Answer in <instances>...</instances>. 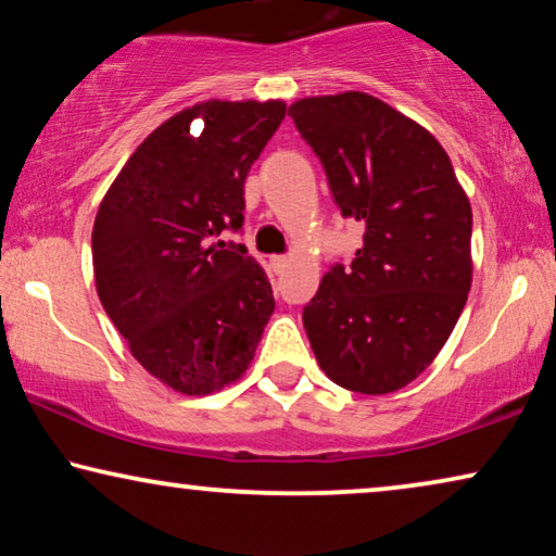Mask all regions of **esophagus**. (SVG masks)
<instances>
[{
	"instance_id": "1",
	"label": "esophagus",
	"mask_w": 556,
	"mask_h": 556,
	"mask_svg": "<svg viewBox=\"0 0 556 556\" xmlns=\"http://www.w3.org/2000/svg\"><path fill=\"white\" fill-rule=\"evenodd\" d=\"M287 267H289V256H287V254L271 256V269H275L277 275H281V271H285Z\"/></svg>"
}]
</instances>
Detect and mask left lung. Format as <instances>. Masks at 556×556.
Wrapping results in <instances>:
<instances>
[{
	"label": "left lung",
	"instance_id": "obj_1",
	"mask_svg": "<svg viewBox=\"0 0 556 556\" xmlns=\"http://www.w3.org/2000/svg\"><path fill=\"white\" fill-rule=\"evenodd\" d=\"M289 117L325 167L342 217L364 225L302 321L331 382L389 394L450 339L471 287V206L442 144L364 92L300 99Z\"/></svg>",
	"mask_w": 556,
	"mask_h": 556
}]
</instances>
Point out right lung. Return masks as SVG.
<instances>
[{"instance_id": "obj_1", "label": "right lung", "mask_w": 556, "mask_h": 556, "mask_svg": "<svg viewBox=\"0 0 556 556\" xmlns=\"http://www.w3.org/2000/svg\"><path fill=\"white\" fill-rule=\"evenodd\" d=\"M281 102H204L156 127L124 164L92 229L97 294L137 362L185 394L244 375L275 312L244 244V179ZM198 131L191 135V129Z\"/></svg>"}]
</instances>
